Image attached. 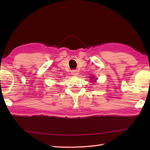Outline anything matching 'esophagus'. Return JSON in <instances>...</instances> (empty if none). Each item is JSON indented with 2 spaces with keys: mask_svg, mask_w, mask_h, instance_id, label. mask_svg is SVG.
<instances>
[{
  "mask_svg": "<svg viewBox=\"0 0 150 150\" xmlns=\"http://www.w3.org/2000/svg\"><path fill=\"white\" fill-rule=\"evenodd\" d=\"M71 75H77V74H78V71H77V70H75V69L71 70Z\"/></svg>",
  "mask_w": 150,
  "mask_h": 150,
  "instance_id": "1",
  "label": "esophagus"
}]
</instances>
